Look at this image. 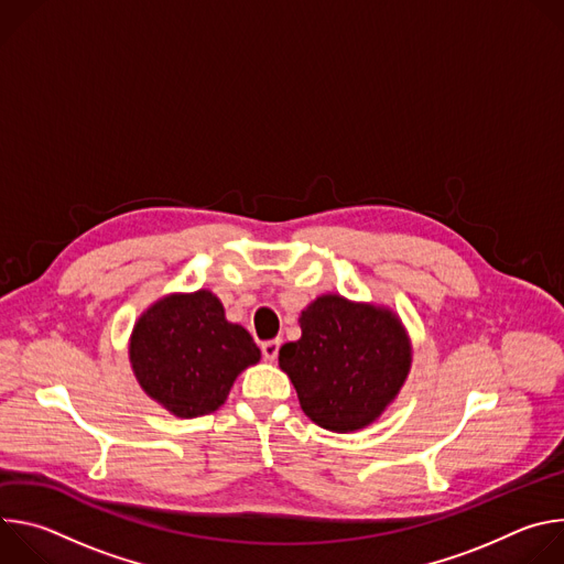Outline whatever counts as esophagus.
<instances>
[{
	"label": "esophagus",
	"instance_id": "34e87169",
	"mask_svg": "<svg viewBox=\"0 0 564 564\" xmlns=\"http://www.w3.org/2000/svg\"><path fill=\"white\" fill-rule=\"evenodd\" d=\"M279 348H281V341L279 339H270V341H263L261 344V352H263V359L268 361H274L279 357Z\"/></svg>",
	"mask_w": 564,
	"mask_h": 564
}]
</instances>
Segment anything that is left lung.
<instances>
[{"label": "left lung", "mask_w": 564, "mask_h": 564, "mask_svg": "<svg viewBox=\"0 0 564 564\" xmlns=\"http://www.w3.org/2000/svg\"><path fill=\"white\" fill-rule=\"evenodd\" d=\"M303 413L348 433L375 422L411 368V346L392 312L326 294L301 312V339L279 350Z\"/></svg>", "instance_id": "left-lung-1"}]
</instances>
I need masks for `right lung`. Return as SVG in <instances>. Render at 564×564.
Here are the masks:
<instances>
[{
    "instance_id": "add662e5",
    "label": "right lung",
    "mask_w": 564,
    "mask_h": 564,
    "mask_svg": "<svg viewBox=\"0 0 564 564\" xmlns=\"http://www.w3.org/2000/svg\"><path fill=\"white\" fill-rule=\"evenodd\" d=\"M129 355L144 392L178 417L214 413L238 372L261 359L250 333L229 324L207 290L149 307L133 328Z\"/></svg>"
}]
</instances>
